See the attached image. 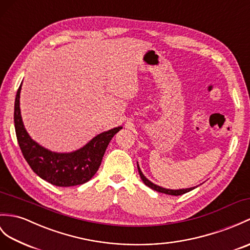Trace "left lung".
<instances>
[{
  "label": "left lung",
  "mask_w": 250,
  "mask_h": 250,
  "mask_svg": "<svg viewBox=\"0 0 250 250\" xmlns=\"http://www.w3.org/2000/svg\"><path fill=\"white\" fill-rule=\"evenodd\" d=\"M137 169H138V172H139V176H141L143 182L147 185V187H149L150 188H152L156 191H160V193H164V194H167V195H172V196H179V195H183L185 193H188V191H190L193 190L195 188L197 187H194V188H180V189H170V188H162V187H159V185H156L154 183H152L150 180H148L146 177L144 176V173L142 172L141 170V167H139L138 163H137Z\"/></svg>",
  "instance_id": "obj_1"
}]
</instances>
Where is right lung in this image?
Wrapping results in <instances>:
<instances>
[{
  "label": "right lung",
  "mask_w": 250,
  "mask_h": 250,
  "mask_svg": "<svg viewBox=\"0 0 250 250\" xmlns=\"http://www.w3.org/2000/svg\"><path fill=\"white\" fill-rule=\"evenodd\" d=\"M21 87L22 83L16 95L14 121L17 139L27 164L37 176L56 187H74L89 181L100 167L111 139L123 126L100 133L75 151H51L35 142L23 125L20 111Z\"/></svg>",
  "instance_id": "add662e5"
}]
</instances>
